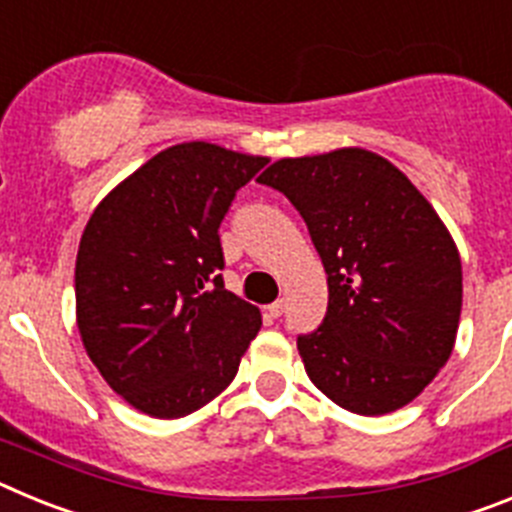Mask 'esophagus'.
Segmentation results:
<instances>
[{
    "instance_id": "1",
    "label": "esophagus",
    "mask_w": 512,
    "mask_h": 512,
    "mask_svg": "<svg viewBox=\"0 0 512 512\" xmlns=\"http://www.w3.org/2000/svg\"><path fill=\"white\" fill-rule=\"evenodd\" d=\"M282 312H284V300L271 302V305H269V315H271V318H282Z\"/></svg>"
}]
</instances>
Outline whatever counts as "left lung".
<instances>
[{"label":"left lung","instance_id":"1","mask_svg":"<svg viewBox=\"0 0 512 512\" xmlns=\"http://www.w3.org/2000/svg\"><path fill=\"white\" fill-rule=\"evenodd\" d=\"M259 182L305 220L328 274V312L297 336L305 372L359 415L413 402L451 351L461 259L441 217L408 176L364 148L274 161Z\"/></svg>","mask_w":512,"mask_h":512}]
</instances>
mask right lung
Returning a JSON list of instances; mask_svg holds the SVG:
<instances>
[{
    "mask_svg": "<svg viewBox=\"0 0 512 512\" xmlns=\"http://www.w3.org/2000/svg\"><path fill=\"white\" fill-rule=\"evenodd\" d=\"M269 158L179 143L97 205L76 253V325L104 382L184 418L233 382L261 312L223 284L220 223Z\"/></svg>",
    "mask_w": 512,
    "mask_h": 512,
    "instance_id": "obj_1",
    "label": "right lung"
}]
</instances>
